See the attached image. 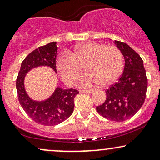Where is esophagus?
<instances>
[{
  "label": "esophagus",
  "instance_id": "1",
  "mask_svg": "<svg viewBox=\"0 0 160 160\" xmlns=\"http://www.w3.org/2000/svg\"><path fill=\"white\" fill-rule=\"evenodd\" d=\"M82 93H92L93 92V90H92V89H82V90H80Z\"/></svg>",
  "mask_w": 160,
  "mask_h": 160
}]
</instances>
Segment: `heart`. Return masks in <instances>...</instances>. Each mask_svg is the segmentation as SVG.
<instances>
[{
    "label": "heart",
    "instance_id": "1",
    "mask_svg": "<svg viewBox=\"0 0 160 160\" xmlns=\"http://www.w3.org/2000/svg\"><path fill=\"white\" fill-rule=\"evenodd\" d=\"M83 65L87 73L79 79L78 84L110 86L122 74L123 56L114 46L89 41L78 44L71 55L63 53L56 60V68L68 84L74 83Z\"/></svg>",
    "mask_w": 160,
    "mask_h": 160
}]
</instances>
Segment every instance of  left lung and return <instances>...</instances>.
I'll return each instance as SVG.
<instances>
[{
  "mask_svg": "<svg viewBox=\"0 0 160 160\" xmlns=\"http://www.w3.org/2000/svg\"><path fill=\"white\" fill-rule=\"evenodd\" d=\"M114 43L124 56V71L118 81L105 91V102L96 110L108 120L122 122L133 117L142 107L148 79L141 56L126 43L118 40Z\"/></svg>",
  "mask_w": 160,
  "mask_h": 160,
  "instance_id": "8db88e82",
  "label": "left lung"
}]
</instances>
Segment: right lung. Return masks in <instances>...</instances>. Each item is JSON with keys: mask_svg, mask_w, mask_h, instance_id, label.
Returning <instances> with one entry per match:
<instances>
[{"mask_svg": "<svg viewBox=\"0 0 160 160\" xmlns=\"http://www.w3.org/2000/svg\"><path fill=\"white\" fill-rule=\"evenodd\" d=\"M56 42L47 43L34 49L22 62L16 79L18 98L25 113L34 122L43 126H56L67 120L74 111V99L79 92L77 89H63L57 87L47 100L36 102L27 95L24 86L25 74L39 66H48L56 73Z\"/></svg>", "mask_w": 160, "mask_h": 160, "instance_id": "obj_1", "label": "right lung"}]
</instances>
